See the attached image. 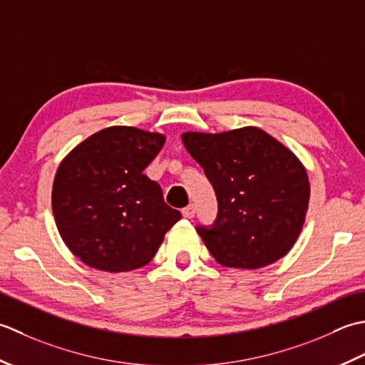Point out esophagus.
<instances>
[{
    "mask_svg": "<svg viewBox=\"0 0 365 365\" xmlns=\"http://www.w3.org/2000/svg\"><path fill=\"white\" fill-rule=\"evenodd\" d=\"M193 215H195V206H193V205L185 206L184 210H182V217H185V219H192Z\"/></svg>",
    "mask_w": 365,
    "mask_h": 365,
    "instance_id": "1",
    "label": "esophagus"
}]
</instances>
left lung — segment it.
Segmentation results:
<instances>
[{
  "label": "left lung",
  "mask_w": 365,
  "mask_h": 365,
  "mask_svg": "<svg viewBox=\"0 0 365 365\" xmlns=\"http://www.w3.org/2000/svg\"><path fill=\"white\" fill-rule=\"evenodd\" d=\"M182 143L217 197L212 227H197L215 262L258 269L285 257L309 207L310 184L301 160L254 125L220 133L184 132Z\"/></svg>",
  "instance_id": "8db88e82"
}]
</instances>
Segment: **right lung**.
I'll return each instance as SVG.
<instances>
[{
  "label": "right lung",
  "instance_id": "right-lung-1",
  "mask_svg": "<svg viewBox=\"0 0 365 365\" xmlns=\"http://www.w3.org/2000/svg\"><path fill=\"white\" fill-rule=\"evenodd\" d=\"M163 143L162 133L111 125L59 163L51 210L64 244L85 264L106 272L143 267L181 219L143 173Z\"/></svg>",
  "mask_w": 365,
  "mask_h": 365
}]
</instances>
